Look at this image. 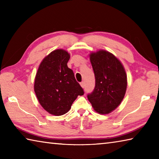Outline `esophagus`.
<instances>
[{"instance_id": "34e87169", "label": "esophagus", "mask_w": 159, "mask_h": 159, "mask_svg": "<svg viewBox=\"0 0 159 159\" xmlns=\"http://www.w3.org/2000/svg\"><path fill=\"white\" fill-rule=\"evenodd\" d=\"M80 86H81L83 88H84V87H85V83L84 82H81L80 83Z\"/></svg>"}]
</instances>
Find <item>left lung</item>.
I'll use <instances>...</instances> for the list:
<instances>
[{"label":"left lung","instance_id":"1","mask_svg":"<svg viewBox=\"0 0 159 159\" xmlns=\"http://www.w3.org/2000/svg\"><path fill=\"white\" fill-rule=\"evenodd\" d=\"M95 77L94 90L88 99L94 110L107 114L119 106L127 88V75L121 62L108 51L100 50L90 54Z\"/></svg>","mask_w":159,"mask_h":159}]
</instances>
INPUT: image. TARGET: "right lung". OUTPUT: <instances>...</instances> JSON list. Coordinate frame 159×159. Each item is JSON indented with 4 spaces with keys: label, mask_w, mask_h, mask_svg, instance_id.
<instances>
[{
    "label": "right lung",
    "mask_w": 159,
    "mask_h": 159,
    "mask_svg": "<svg viewBox=\"0 0 159 159\" xmlns=\"http://www.w3.org/2000/svg\"><path fill=\"white\" fill-rule=\"evenodd\" d=\"M69 58L66 50L52 51L40 64L35 77L38 100L45 111L54 116L66 114L77 97L84 94L73 71L67 66Z\"/></svg>",
    "instance_id": "obj_1"
}]
</instances>
